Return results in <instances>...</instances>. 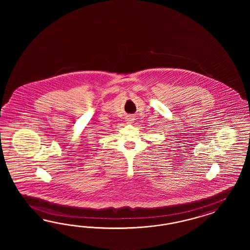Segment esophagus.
Returning <instances> with one entry per match:
<instances>
[{
    "instance_id": "34e87169",
    "label": "esophagus",
    "mask_w": 250,
    "mask_h": 250,
    "mask_svg": "<svg viewBox=\"0 0 250 250\" xmlns=\"http://www.w3.org/2000/svg\"><path fill=\"white\" fill-rule=\"evenodd\" d=\"M125 121L127 122L128 124H132L133 121H134V117L133 116H128L127 118H126V120Z\"/></svg>"
}]
</instances>
